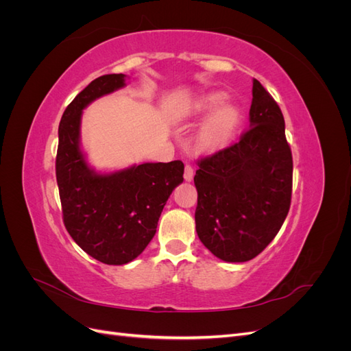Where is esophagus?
I'll use <instances>...</instances> for the list:
<instances>
[{"mask_svg": "<svg viewBox=\"0 0 351 351\" xmlns=\"http://www.w3.org/2000/svg\"><path fill=\"white\" fill-rule=\"evenodd\" d=\"M193 174H195L193 167L190 164H186V167H184V180H186V182H192Z\"/></svg>", "mask_w": 351, "mask_h": 351, "instance_id": "obj_1", "label": "esophagus"}]
</instances>
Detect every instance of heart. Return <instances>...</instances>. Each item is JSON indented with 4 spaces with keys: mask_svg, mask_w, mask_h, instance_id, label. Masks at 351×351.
<instances>
[{
    "mask_svg": "<svg viewBox=\"0 0 351 351\" xmlns=\"http://www.w3.org/2000/svg\"><path fill=\"white\" fill-rule=\"evenodd\" d=\"M224 93H210L195 107L196 114H208L215 111L209 117V120L202 125L196 136V143L204 149H214V147L226 145L230 137L237 129L240 123V111L234 105H220L224 104Z\"/></svg>",
    "mask_w": 351,
    "mask_h": 351,
    "instance_id": "obj_1",
    "label": "heart"
}]
</instances>
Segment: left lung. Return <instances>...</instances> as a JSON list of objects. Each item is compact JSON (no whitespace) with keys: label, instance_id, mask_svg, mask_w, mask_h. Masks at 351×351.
Returning a JSON list of instances; mask_svg holds the SVG:
<instances>
[{"label":"left lung","instance_id":"8db88e82","mask_svg":"<svg viewBox=\"0 0 351 351\" xmlns=\"http://www.w3.org/2000/svg\"><path fill=\"white\" fill-rule=\"evenodd\" d=\"M250 127L239 142L197 159L196 231L226 262H246L268 246L289 214L293 156L278 104L253 79Z\"/></svg>","mask_w":351,"mask_h":351}]
</instances>
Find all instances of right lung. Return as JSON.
Masks as SVG:
<instances>
[{
	"label": "right lung",
	"instance_id": "right-lung-1",
	"mask_svg": "<svg viewBox=\"0 0 351 351\" xmlns=\"http://www.w3.org/2000/svg\"><path fill=\"white\" fill-rule=\"evenodd\" d=\"M124 74L92 80L62 114L58 125L56 176L62 221L71 239L107 265L132 262L156 232L173 190L183 182L184 164L146 162L112 174H97L80 151L84 107L124 86Z\"/></svg>",
	"mask_w": 351,
	"mask_h": 351
}]
</instances>
